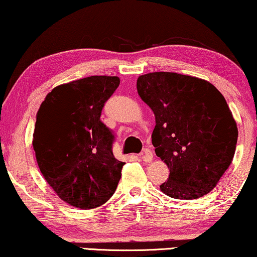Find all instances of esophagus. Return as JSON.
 <instances>
[{
  "instance_id": "obj_1",
  "label": "esophagus",
  "mask_w": 257,
  "mask_h": 257,
  "mask_svg": "<svg viewBox=\"0 0 257 257\" xmlns=\"http://www.w3.org/2000/svg\"><path fill=\"white\" fill-rule=\"evenodd\" d=\"M139 158L143 160V161H145V162H151L152 160H153V153H152L151 152V150H145L143 153L141 154H139Z\"/></svg>"
}]
</instances>
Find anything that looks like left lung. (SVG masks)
<instances>
[{
    "label": "left lung",
    "instance_id": "8db88e82",
    "mask_svg": "<svg viewBox=\"0 0 257 257\" xmlns=\"http://www.w3.org/2000/svg\"><path fill=\"white\" fill-rule=\"evenodd\" d=\"M137 90L155 116L152 144L168 166L160 185L175 199L213 190L232 163L237 126L221 92L209 81L170 72L140 75Z\"/></svg>",
    "mask_w": 257,
    "mask_h": 257
}]
</instances>
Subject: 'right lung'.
Returning <instances> with one entry per match:
<instances>
[{
  "label": "right lung",
  "mask_w": 257,
  "mask_h": 257,
  "mask_svg": "<svg viewBox=\"0 0 257 257\" xmlns=\"http://www.w3.org/2000/svg\"><path fill=\"white\" fill-rule=\"evenodd\" d=\"M118 76H89L52 89L37 112L32 145L40 173L64 202L77 209L103 205L116 191L124 162L102 109Z\"/></svg>",
  "instance_id": "obj_1"
}]
</instances>
